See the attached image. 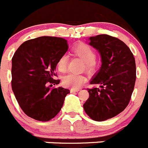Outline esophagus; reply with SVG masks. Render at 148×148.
Here are the masks:
<instances>
[{
	"label": "esophagus",
	"instance_id": "obj_1",
	"mask_svg": "<svg viewBox=\"0 0 148 148\" xmlns=\"http://www.w3.org/2000/svg\"><path fill=\"white\" fill-rule=\"evenodd\" d=\"M79 90H80V89H79V88H77V89L71 88V89L70 90V91H71V93H74V92H78Z\"/></svg>",
	"mask_w": 148,
	"mask_h": 148
}]
</instances>
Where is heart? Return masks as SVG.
I'll list each match as a JSON object with an SVG mask.
<instances>
[{"label": "heart", "mask_w": 148, "mask_h": 148, "mask_svg": "<svg viewBox=\"0 0 148 148\" xmlns=\"http://www.w3.org/2000/svg\"><path fill=\"white\" fill-rule=\"evenodd\" d=\"M71 53L74 56L79 58L84 61V69H85L87 72L93 74L96 71L98 65L97 61L95 59L96 52L90 45L85 43L78 44L73 47L71 49ZM67 61L68 59L65 55H63L58 58L56 66L60 72H66L67 69ZM86 80V77L84 75L69 74L63 77V84L66 87H70L75 89L80 88Z\"/></svg>", "instance_id": "heart-1"}]
</instances>
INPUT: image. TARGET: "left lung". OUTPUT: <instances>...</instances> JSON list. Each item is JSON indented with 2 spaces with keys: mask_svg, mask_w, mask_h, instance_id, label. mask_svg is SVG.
<instances>
[{
  "mask_svg": "<svg viewBox=\"0 0 148 148\" xmlns=\"http://www.w3.org/2000/svg\"><path fill=\"white\" fill-rule=\"evenodd\" d=\"M97 49L101 66L90 83L99 88L88 89L89 98L83 104L93 121L110 119L123 111L130 101L136 81V64L132 51L123 41L102 34L89 38Z\"/></svg>",
  "mask_w": 148,
  "mask_h": 148,
  "instance_id": "obj_1",
  "label": "left lung"
}]
</instances>
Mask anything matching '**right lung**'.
<instances>
[{
    "label": "right lung",
    "instance_id": "obj_1",
    "mask_svg": "<svg viewBox=\"0 0 148 148\" xmlns=\"http://www.w3.org/2000/svg\"><path fill=\"white\" fill-rule=\"evenodd\" d=\"M68 50L63 38L41 36L25 41L12 60V88L23 111L38 121H49L58 114L70 93L55 80L56 63Z\"/></svg>",
    "mask_w": 148,
    "mask_h": 148
}]
</instances>
